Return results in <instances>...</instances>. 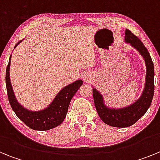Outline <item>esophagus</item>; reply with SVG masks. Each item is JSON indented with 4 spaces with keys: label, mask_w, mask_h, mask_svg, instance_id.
<instances>
[{
    "label": "esophagus",
    "mask_w": 160,
    "mask_h": 160,
    "mask_svg": "<svg viewBox=\"0 0 160 160\" xmlns=\"http://www.w3.org/2000/svg\"><path fill=\"white\" fill-rule=\"evenodd\" d=\"M84 78H85V80H86V81H89V80H90V79H89V78L87 77V76H85Z\"/></svg>",
    "instance_id": "esophagus-1"
}]
</instances>
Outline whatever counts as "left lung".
<instances>
[{"mask_svg": "<svg viewBox=\"0 0 160 160\" xmlns=\"http://www.w3.org/2000/svg\"><path fill=\"white\" fill-rule=\"evenodd\" d=\"M125 42L131 44V46L139 52L146 64L145 87L139 98L131 105L123 108H111L105 105L102 95L95 88L93 89L94 105L100 118L106 124L114 128H128L132 126L145 114L151 106L155 90L154 64L147 48L129 29L125 30Z\"/></svg>", "mask_w": 160, "mask_h": 160, "instance_id": "1", "label": "left lung"}]
</instances>
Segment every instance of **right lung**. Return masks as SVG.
<instances>
[{"label": "right lung", "instance_id": "right-lung-1", "mask_svg": "<svg viewBox=\"0 0 160 160\" xmlns=\"http://www.w3.org/2000/svg\"><path fill=\"white\" fill-rule=\"evenodd\" d=\"M22 42V41H20L18 42L14 48H16L18 44ZM10 61L11 56L6 68L5 82L8 101L17 116L25 125L28 126L31 129L36 131H47L60 125L66 118L68 107L72 98L77 92L79 87L83 84V82L82 80H77L62 89L57 96L54 98L53 102L46 108L38 111H29L22 107L15 97L9 78Z\"/></svg>", "mask_w": 160, "mask_h": 160}]
</instances>
